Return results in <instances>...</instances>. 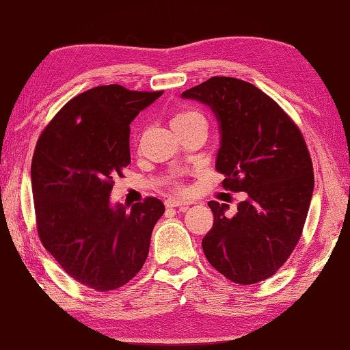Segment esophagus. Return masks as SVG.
<instances>
[{
    "label": "esophagus",
    "instance_id": "34e87169",
    "mask_svg": "<svg viewBox=\"0 0 350 350\" xmlns=\"http://www.w3.org/2000/svg\"><path fill=\"white\" fill-rule=\"evenodd\" d=\"M165 205H167L168 208H174V206H177V208H187V206L189 205V202H188V200L170 198V199L165 200Z\"/></svg>",
    "mask_w": 350,
    "mask_h": 350
}]
</instances>
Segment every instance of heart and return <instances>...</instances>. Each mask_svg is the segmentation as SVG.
Wrapping results in <instances>:
<instances>
[{
    "label": "heart",
    "mask_w": 350,
    "mask_h": 350,
    "mask_svg": "<svg viewBox=\"0 0 350 350\" xmlns=\"http://www.w3.org/2000/svg\"><path fill=\"white\" fill-rule=\"evenodd\" d=\"M196 118H202V116H200V112L194 111V109H185V111L177 112V114L173 117V120H171V125H173V126L183 125V123L196 120Z\"/></svg>",
    "instance_id": "obj_1"
}]
</instances>
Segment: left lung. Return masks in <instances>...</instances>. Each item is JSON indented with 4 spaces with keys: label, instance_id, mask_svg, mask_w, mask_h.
<instances>
[{
    "label": "left lung",
    "instance_id": "8db88e82",
    "mask_svg": "<svg viewBox=\"0 0 350 350\" xmlns=\"http://www.w3.org/2000/svg\"><path fill=\"white\" fill-rule=\"evenodd\" d=\"M182 98L213 111L222 185L247 193L233 216L227 204L208 202L215 224L202 239L205 256L233 282L267 280L298 244L309 213L313 167L303 134L275 100L244 80L211 77Z\"/></svg>",
    "mask_w": 350,
    "mask_h": 350
}]
</instances>
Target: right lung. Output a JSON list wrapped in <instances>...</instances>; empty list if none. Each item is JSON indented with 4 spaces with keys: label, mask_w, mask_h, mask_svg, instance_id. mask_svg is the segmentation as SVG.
Returning a JSON list of instances; mask_svg holds the SVG:
<instances>
[{
    "label": "right lung",
    "mask_w": 350,
    "mask_h": 350,
    "mask_svg": "<svg viewBox=\"0 0 350 350\" xmlns=\"http://www.w3.org/2000/svg\"><path fill=\"white\" fill-rule=\"evenodd\" d=\"M162 96L97 86L63 106L40 135L31 179L41 244L83 286L108 292L139 273L165 205L112 204L114 177L131 163V122Z\"/></svg>",
    "instance_id": "1"
}]
</instances>
